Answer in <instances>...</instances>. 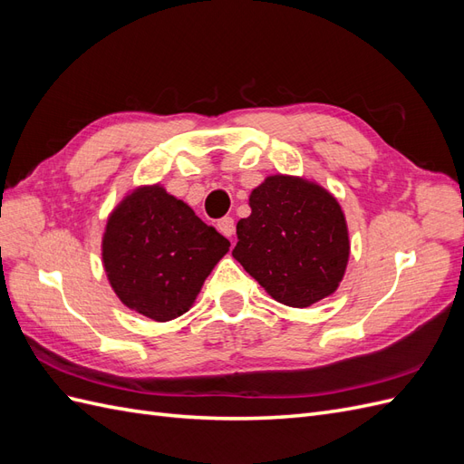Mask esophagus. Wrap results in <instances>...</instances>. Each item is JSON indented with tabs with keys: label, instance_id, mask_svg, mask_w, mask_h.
Returning a JSON list of instances; mask_svg holds the SVG:
<instances>
[{
	"label": "esophagus",
	"instance_id": "1",
	"mask_svg": "<svg viewBox=\"0 0 464 464\" xmlns=\"http://www.w3.org/2000/svg\"><path fill=\"white\" fill-rule=\"evenodd\" d=\"M217 228L220 234H224L227 237H232L234 232H236V224H234V218L232 217H224L217 222Z\"/></svg>",
	"mask_w": 464,
	"mask_h": 464
}]
</instances>
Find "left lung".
<instances>
[{
  "label": "left lung",
  "instance_id": "1",
  "mask_svg": "<svg viewBox=\"0 0 464 464\" xmlns=\"http://www.w3.org/2000/svg\"><path fill=\"white\" fill-rule=\"evenodd\" d=\"M251 215L237 222L234 259L276 302L307 307L339 288L350 242L333 195L296 176H269L249 195Z\"/></svg>",
  "mask_w": 464,
  "mask_h": 464
}]
</instances>
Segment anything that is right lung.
<instances>
[{
    "mask_svg": "<svg viewBox=\"0 0 464 464\" xmlns=\"http://www.w3.org/2000/svg\"><path fill=\"white\" fill-rule=\"evenodd\" d=\"M230 242L162 186L137 188L111 210L102 263L130 310L154 321L186 314Z\"/></svg>",
    "mask_w": 464,
    "mask_h": 464,
    "instance_id": "right-lung-1",
    "label": "right lung"
}]
</instances>
